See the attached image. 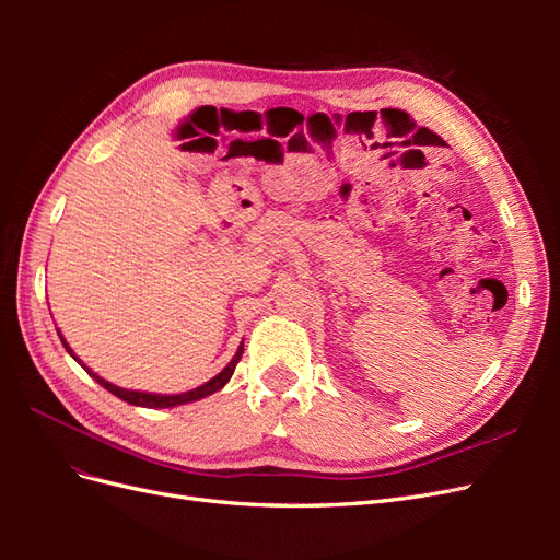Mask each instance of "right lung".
<instances>
[{
  "instance_id": "obj_1",
  "label": "right lung",
  "mask_w": 560,
  "mask_h": 560,
  "mask_svg": "<svg viewBox=\"0 0 560 560\" xmlns=\"http://www.w3.org/2000/svg\"><path fill=\"white\" fill-rule=\"evenodd\" d=\"M58 336H60V341H62V346H65V350L72 354V358L89 371V376H93L100 385H103L105 389H109L112 395H116L118 399H124V401H128V404H132V406H144V409H171V406H179V404H189V401H198V399H202V397H208V395H212V393H217V389H222L226 383H229V378L233 376V371H235V364L241 362V358H243V343H241V348L235 350V354H233V360L219 371V374L214 376V378H210L208 383H202L200 387H194V389H189V393H179V395H156V393H140V389H126V387H118V385H114V383H109V381H105L103 376H97L95 371H91L86 364H83L77 354H74V350L67 346V341L62 338V334L58 331Z\"/></svg>"
}]
</instances>
